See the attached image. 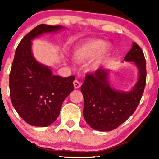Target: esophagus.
<instances>
[{
    "label": "esophagus",
    "mask_w": 159,
    "mask_h": 159,
    "mask_svg": "<svg viewBox=\"0 0 159 159\" xmlns=\"http://www.w3.org/2000/svg\"><path fill=\"white\" fill-rule=\"evenodd\" d=\"M73 83H74V87H75V88H79L82 85L81 82H80L77 80H75Z\"/></svg>",
    "instance_id": "obj_1"
}]
</instances>
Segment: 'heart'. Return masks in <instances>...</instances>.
Returning <instances> with one entry per match:
<instances>
[{
	"label": "heart",
	"mask_w": 159,
	"mask_h": 159,
	"mask_svg": "<svg viewBox=\"0 0 159 159\" xmlns=\"http://www.w3.org/2000/svg\"><path fill=\"white\" fill-rule=\"evenodd\" d=\"M111 45L108 43H104L103 40H90L88 42L80 45L75 50L73 53V58L79 62H83L94 57L98 53V58L95 62V65H97L101 62L104 57H106L109 53Z\"/></svg>",
	"instance_id": "heart-1"
}]
</instances>
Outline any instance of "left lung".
Returning a JSON list of instances; mask_svg holds the SVG:
<instances>
[{"label": "left lung", "mask_w": 159, "mask_h": 159, "mask_svg": "<svg viewBox=\"0 0 159 159\" xmlns=\"http://www.w3.org/2000/svg\"><path fill=\"white\" fill-rule=\"evenodd\" d=\"M125 61L134 62L139 70L138 82L129 92L112 88L108 80V70L102 68L88 74L82 84L83 116L95 130L115 129L133 114L140 103L146 82V63L142 49L136 43H132Z\"/></svg>", "instance_id": "obj_1"}]
</instances>
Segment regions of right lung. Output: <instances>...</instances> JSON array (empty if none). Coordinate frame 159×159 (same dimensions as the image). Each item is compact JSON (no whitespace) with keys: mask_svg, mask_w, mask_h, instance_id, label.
Returning a JSON list of instances; mask_svg holds the SVG:
<instances>
[{"mask_svg":"<svg viewBox=\"0 0 159 159\" xmlns=\"http://www.w3.org/2000/svg\"><path fill=\"white\" fill-rule=\"evenodd\" d=\"M62 26L40 25L19 43L9 75L11 101L15 110L27 124L48 127L59 116L65 98L74 90L75 76L53 75L32 53V42L43 33L56 32Z\"/></svg>","mask_w":159,"mask_h":159,"instance_id":"right-lung-1","label":"right lung"}]
</instances>
